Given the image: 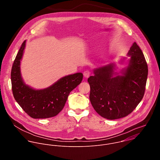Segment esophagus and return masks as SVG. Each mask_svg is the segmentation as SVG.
<instances>
[{
  "mask_svg": "<svg viewBox=\"0 0 160 160\" xmlns=\"http://www.w3.org/2000/svg\"><path fill=\"white\" fill-rule=\"evenodd\" d=\"M84 76L86 78H88L90 76V72L89 71H85L84 72Z\"/></svg>",
  "mask_w": 160,
  "mask_h": 160,
  "instance_id": "esophagus-1",
  "label": "esophagus"
}]
</instances>
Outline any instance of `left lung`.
I'll use <instances>...</instances> for the list:
<instances>
[{
	"label": "left lung",
	"instance_id": "8db88e82",
	"mask_svg": "<svg viewBox=\"0 0 160 160\" xmlns=\"http://www.w3.org/2000/svg\"><path fill=\"white\" fill-rule=\"evenodd\" d=\"M127 66L119 73L115 62L93 69L88 81L89 98L98 114L108 119H116L130 114L142 100L145 90L148 66L143 53L136 42L129 50ZM127 59L121 58L122 64Z\"/></svg>",
	"mask_w": 160,
	"mask_h": 160
}]
</instances>
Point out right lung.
Listing matches in <instances>:
<instances>
[{"mask_svg":"<svg viewBox=\"0 0 160 160\" xmlns=\"http://www.w3.org/2000/svg\"><path fill=\"white\" fill-rule=\"evenodd\" d=\"M26 41H24L13 62L11 81L13 97L23 110L34 119L55 116L63 108L69 94L82 81L83 74L77 72L65 76L50 86L36 89L26 84L22 76L21 61Z\"/></svg>","mask_w":160,"mask_h":160,"instance_id":"1","label":"right lung"}]
</instances>
